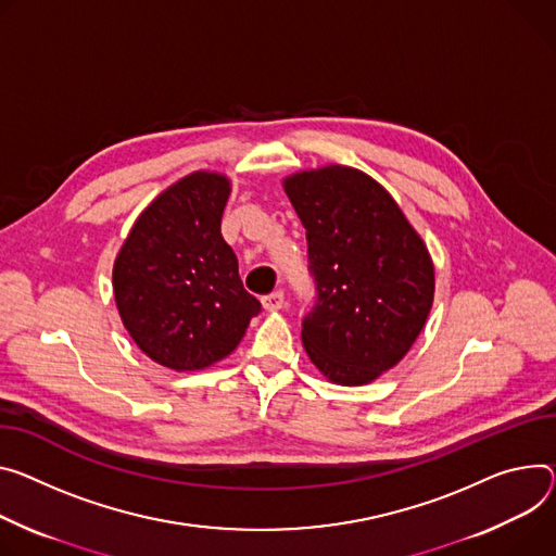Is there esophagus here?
I'll list each match as a JSON object with an SVG mask.
<instances>
[{
  "label": "esophagus",
  "mask_w": 556,
  "mask_h": 556,
  "mask_svg": "<svg viewBox=\"0 0 556 556\" xmlns=\"http://www.w3.org/2000/svg\"><path fill=\"white\" fill-rule=\"evenodd\" d=\"M262 304H264V308H266L268 313L281 311V308H283V292H281V290H275V292L266 294V296L262 299Z\"/></svg>",
  "instance_id": "1"
}]
</instances>
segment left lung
I'll use <instances>...</instances> for the list:
<instances>
[{
  "label": "left lung",
  "instance_id": "1",
  "mask_svg": "<svg viewBox=\"0 0 556 556\" xmlns=\"http://www.w3.org/2000/svg\"><path fill=\"white\" fill-rule=\"evenodd\" d=\"M306 228L317 304L301 341L332 383L364 386L417 341L434 299L430 252L370 175L330 164L283 179Z\"/></svg>",
  "mask_w": 556,
  "mask_h": 556
}]
</instances>
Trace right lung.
<instances>
[{
  "mask_svg": "<svg viewBox=\"0 0 556 556\" xmlns=\"http://www.w3.org/2000/svg\"><path fill=\"white\" fill-rule=\"evenodd\" d=\"M228 197L222 173L181 177L143 208L113 266L124 328L148 359L175 372L226 359L262 313L222 237Z\"/></svg>",
  "mask_w": 556,
  "mask_h": 556,
  "instance_id": "right-lung-1",
  "label": "right lung"
}]
</instances>
